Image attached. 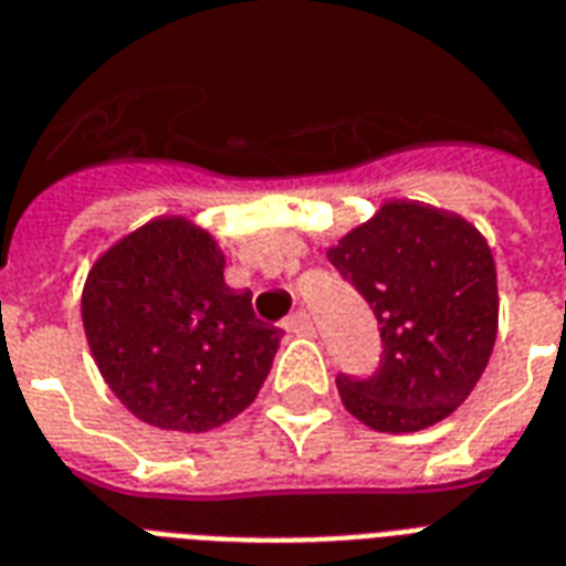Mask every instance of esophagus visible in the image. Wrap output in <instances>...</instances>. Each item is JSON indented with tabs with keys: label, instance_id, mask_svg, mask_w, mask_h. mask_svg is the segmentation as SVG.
<instances>
[{
	"label": "esophagus",
	"instance_id": "34e87169",
	"mask_svg": "<svg viewBox=\"0 0 566 566\" xmlns=\"http://www.w3.org/2000/svg\"><path fill=\"white\" fill-rule=\"evenodd\" d=\"M284 328H287L291 335H314V319H311L305 311H293L291 317L284 319Z\"/></svg>",
	"mask_w": 566,
	"mask_h": 566
}]
</instances>
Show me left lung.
Returning <instances> with one entry per match:
<instances>
[{"label": "left lung", "instance_id": "8db88e82", "mask_svg": "<svg viewBox=\"0 0 566 566\" xmlns=\"http://www.w3.org/2000/svg\"><path fill=\"white\" fill-rule=\"evenodd\" d=\"M326 255L370 302L385 346L370 378L337 376L346 411L387 434L447 420L482 378L500 326L482 231L458 213L394 199Z\"/></svg>", "mask_w": 566, "mask_h": 566}]
</instances>
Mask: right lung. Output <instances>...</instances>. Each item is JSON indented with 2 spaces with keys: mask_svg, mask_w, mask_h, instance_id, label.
I'll return each instance as SVG.
<instances>
[{
  "mask_svg": "<svg viewBox=\"0 0 566 566\" xmlns=\"http://www.w3.org/2000/svg\"><path fill=\"white\" fill-rule=\"evenodd\" d=\"M220 243L158 217L105 249L87 273L82 323L105 385L137 420L202 434L255 402L282 340L231 291Z\"/></svg>",
  "mask_w": 566,
  "mask_h": 566,
  "instance_id": "add662e5",
  "label": "right lung"
}]
</instances>
